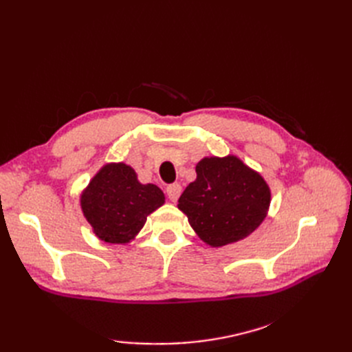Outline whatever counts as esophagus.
I'll return each instance as SVG.
<instances>
[{
  "instance_id": "obj_1",
  "label": "esophagus",
  "mask_w": 352,
  "mask_h": 352,
  "mask_svg": "<svg viewBox=\"0 0 352 352\" xmlns=\"http://www.w3.org/2000/svg\"><path fill=\"white\" fill-rule=\"evenodd\" d=\"M180 194H182V186H180L179 184H173V185L167 186V197L172 202H176L179 199Z\"/></svg>"
}]
</instances>
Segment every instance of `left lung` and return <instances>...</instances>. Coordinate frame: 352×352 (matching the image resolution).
Wrapping results in <instances>:
<instances>
[{
	"mask_svg": "<svg viewBox=\"0 0 352 352\" xmlns=\"http://www.w3.org/2000/svg\"><path fill=\"white\" fill-rule=\"evenodd\" d=\"M195 172L197 179L180 195L177 208L211 248L245 239L267 217L272 190L239 157H204Z\"/></svg>",
	"mask_w": 352,
	"mask_h": 352,
	"instance_id": "1",
	"label": "left lung"
}]
</instances>
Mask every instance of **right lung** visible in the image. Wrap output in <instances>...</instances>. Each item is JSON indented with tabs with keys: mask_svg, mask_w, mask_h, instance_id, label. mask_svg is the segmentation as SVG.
Listing matches in <instances>:
<instances>
[{
	"mask_svg": "<svg viewBox=\"0 0 352 352\" xmlns=\"http://www.w3.org/2000/svg\"><path fill=\"white\" fill-rule=\"evenodd\" d=\"M166 202L154 184H141L124 163H107L80 192L83 217L95 236L107 243H129L144 228L146 217Z\"/></svg>",
	"mask_w": 352,
	"mask_h": 352,
	"instance_id": "add662e5",
	"label": "right lung"
}]
</instances>
